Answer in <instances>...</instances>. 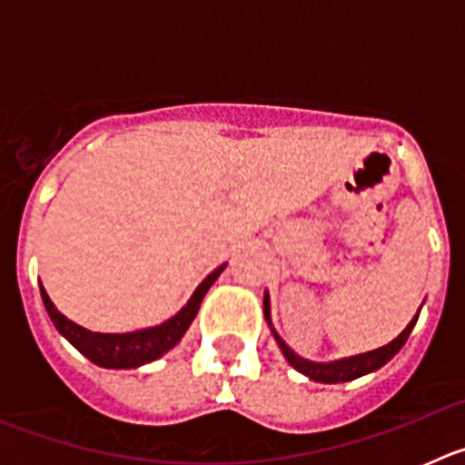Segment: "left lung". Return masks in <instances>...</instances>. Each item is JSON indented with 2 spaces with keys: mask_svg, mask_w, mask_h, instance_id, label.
I'll list each match as a JSON object with an SVG mask.
<instances>
[{
  "mask_svg": "<svg viewBox=\"0 0 465 465\" xmlns=\"http://www.w3.org/2000/svg\"><path fill=\"white\" fill-rule=\"evenodd\" d=\"M262 312H265V322H268L270 331H272L274 340H277L279 349H282L283 359L289 361L295 371L302 372V375L310 377V380L322 381V384H340V381H351V380H359V377L371 375V372L380 371L381 365L389 363V361H391L393 356L401 351L402 344L408 342L410 332H412L414 323H417V319H419V314H414L412 322L408 323V328H405V331H402L396 340H391L389 344H384V347L372 349V351H365V354L347 356V359H335V361H326V363H323V361L302 359V356L295 354L293 349H291L289 344L279 338V332L274 331V326H272V319H270V293L268 291H265V298H262ZM419 312H421V307H419Z\"/></svg>",
  "mask_w": 465,
  "mask_h": 465,
  "instance_id": "left-lung-1",
  "label": "left lung"
}]
</instances>
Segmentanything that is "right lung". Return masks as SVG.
I'll return each mask as SVG.
<instances>
[{"mask_svg": "<svg viewBox=\"0 0 465 465\" xmlns=\"http://www.w3.org/2000/svg\"><path fill=\"white\" fill-rule=\"evenodd\" d=\"M225 270V262L221 268H216L213 272H209L207 277L200 282L195 291H193L191 300L182 310L176 312L174 316H170L167 322L158 323V326L139 328L133 332H94L88 328L74 323L72 319L63 314L53 305V300L48 298L46 289L41 286V300H44V307H46L48 316H51L53 326L57 328V332L63 335L64 340H69L72 347H76L81 354L88 361H93L94 365L100 368H109V371H130V368H139V365H146L151 361H158L160 356H165L172 347L182 342V338L186 335V331L191 328L193 319H195L197 310H200V302L207 295V291L212 289V283L221 277V272Z\"/></svg>", "mask_w": 465, "mask_h": 465, "instance_id": "add662e5", "label": "right lung"}]
</instances>
